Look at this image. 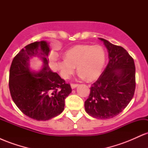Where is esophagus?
I'll list each match as a JSON object with an SVG mask.
<instances>
[{
	"instance_id": "1",
	"label": "esophagus",
	"mask_w": 148,
	"mask_h": 148,
	"mask_svg": "<svg viewBox=\"0 0 148 148\" xmlns=\"http://www.w3.org/2000/svg\"><path fill=\"white\" fill-rule=\"evenodd\" d=\"M78 86H79V84H71V87H72V89H74V88H76Z\"/></svg>"
}]
</instances>
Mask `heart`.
Returning <instances> with one entry per match:
<instances>
[{
    "label": "heart",
    "instance_id": "obj_1",
    "mask_svg": "<svg viewBox=\"0 0 148 148\" xmlns=\"http://www.w3.org/2000/svg\"><path fill=\"white\" fill-rule=\"evenodd\" d=\"M106 61V53L101 45H76L65 53V58L57 61V68L64 79H68L77 67L81 78L88 81L97 79Z\"/></svg>",
    "mask_w": 148,
    "mask_h": 148
}]
</instances>
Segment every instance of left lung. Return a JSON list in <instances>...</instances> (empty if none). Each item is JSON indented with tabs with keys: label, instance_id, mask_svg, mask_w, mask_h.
Segmentation results:
<instances>
[{
	"label": "left lung",
	"instance_id": "8db88e82",
	"mask_svg": "<svg viewBox=\"0 0 148 148\" xmlns=\"http://www.w3.org/2000/svg\"><path fill=\"white\" fill-rule=\"evenodd\" d=\"M108 52L106 68L92 84L84 103L86 113L97 119L116 116L133 98L136 88V69L134 59L123 47L99 38Z\"/></svg>",
	"mask_w": 148,
	"mask_h": 148
}]
</instances>
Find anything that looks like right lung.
I'll list each match as a JSON object with an SVG mask.
<instances>
[{
	"label": "right lung",
	"instance_id": "add662e5",
	"mask_svg": "<svg viewBox=\"0 0 148 148\" xmlns=\"http://www.w3.org/2000/svg\"><path fill=\"white\" fill-rule=\"evenodd\" d=\"M49 51L47 42L30 43L16 54L10 69L9 88L13 101L23 114L36 120H48L60 114L65 98L72 92L70 85L49 68ZM35 55L44 62L38 73L29 68V58Z\"/></svg>",
	"mask_w": 148,
	"mask_h": 148
}]
</instances>
